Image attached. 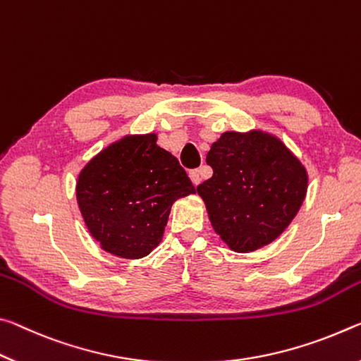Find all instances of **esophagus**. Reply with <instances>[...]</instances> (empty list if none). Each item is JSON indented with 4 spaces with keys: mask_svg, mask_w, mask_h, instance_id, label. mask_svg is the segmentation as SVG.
<instances>
[{
    "mask_svg": "<svg viewBox=\"0 0 361 361\" xmlns=\"http://www.w3.org/2000/svg\"><path fill=\"white\" fill-rule=\"evenodd\" d=\"M188 176H190V180H192V184L197 187L200 182H202V176H200V171L198 169H193V171H190V173H188Z\"/></svg>",
    "mask_w": 361,
    "mask_h": 361,
    "instance_id": "1",
    "label": "esophagus"
}]
</instances>
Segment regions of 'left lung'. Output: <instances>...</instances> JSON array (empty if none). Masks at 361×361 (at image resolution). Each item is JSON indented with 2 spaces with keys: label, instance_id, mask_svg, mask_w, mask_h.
I'll return each mask as SVG.
<instances>
[{
  "label": "left lung",
  "instance_id": "obj_1",
  "mask_svg": "<svg viewBox=\"0 0 361 361\" xmlns=\"http://www.w3.org/2000/svg\"><path fill=\"white\" fill-rule=\"evenodd\" d=\"M212 177L197 187L214 232L235 252H252L285 232L302 206L309 174L280 137L227 131L211 145Z\"/></svg>",
  "mask_w": 361,
  "mask_h": 361
}]
</instances>
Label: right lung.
<instances>
[{
  "instance_id": "right-lung-1",
  "label": "right lung",
  "mask_w": 361,
  "mask_h": 361,
  "mask_svg": "<svg viewBox=\"0 0 361 361\" xmlns=\"http://www.w3.org/2000/svg\"><path fill=\"white\" fill-rule=\"evenodd\" d=\"M157 133L128 134L92 157L76 179V203L105 252L149 256L161 243L171 206L195 193L177 158L157 144Z\"/></svg>"
}]
</instances>
